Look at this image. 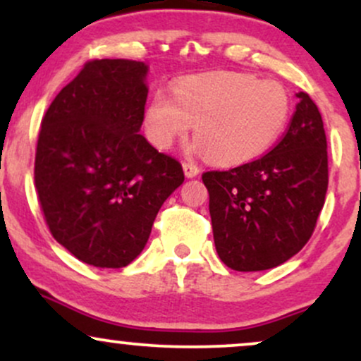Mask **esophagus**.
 Instances as JSON below:
<instances>
[{"label": "esophagus", "instance_id": "1", "mask_svg": "<svg viewBox=\"0 0 361 361\" xmlns=\"http://www.w3.org/2000/svg\"><path fill=\"white\" fill-rule=\"evenodd\" d=\"M183 171L186 178H195L200 173V168H198L197 164L190 163V161H183Z\"/></svg>", "mask_w": 361, "mask_h": 361}]
</instances>
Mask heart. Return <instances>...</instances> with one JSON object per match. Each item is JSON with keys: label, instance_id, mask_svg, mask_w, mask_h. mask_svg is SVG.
Returning <instances> with one entry per match:
<instances>
[{"label": "heart", "instance_id": "b5f03b06", "mask_svg": "<svg viewBox=\"0 0 361 361\" xmlns=\"http://www.w3.org/2000/svg\"><path fill=\"white\" fill-rule=\"evenodd\" d=\"M290 97L279 81L243 73L185 78L173 97L157 90L144 127L152 146L168 149L195 123L197 149L212 163L234 166L255 159L279 140L290 117Z\"/></svg>", "mask_w": 361, "mask_h": 361}]
</instances>
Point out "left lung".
<instances>
[{"label":"left lung","instance_id":"8db88e82","mask_svg":"<svg viewBox=\"0 0 361 361\" xmlns=\"http://www.w3.org/2000/svg\"><path fill=\"white\" fill-rule=\"evenodd\" d=\"M293 117L270 152L250 163L205 171L214 243L235 271L279 267L316 229L327 192V140L319 109L297 93Z\"/></svg>","mask_w":361,"mask_h":361}]
</instances>
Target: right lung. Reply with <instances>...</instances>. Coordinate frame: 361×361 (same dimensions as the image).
Segmentation results:
<instances>
[{
  "label": "right lung",
  "mask_w": 361,
  "mask_h": 361,
  "mask_svg": "<svg viewBox=\"0 0 361 361\" xmlns=\"http://www.w3.org/2000/svg\"><path fill=\"white\" fill-rule=\"evenodd\" d=\"M147 66L88 61L54 98L35 151V190L57 243L82 263L127 267L161 205L183 183L180 161L139 134Z\"/></svg>",
  "instance_id": "right-lung-1"
}]
</instances>
